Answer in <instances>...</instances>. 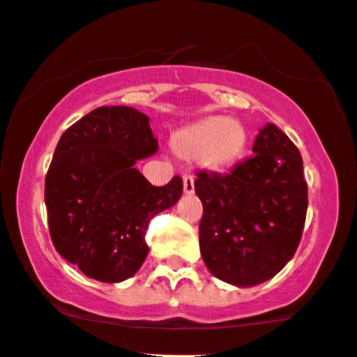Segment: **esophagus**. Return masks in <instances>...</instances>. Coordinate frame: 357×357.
I'll list each match as a JSON object with an SVG mask.
<instances>
[{
  "instance_id": "34e87169",
  "label": "esophagus",
  "mask_w": 357,
  "mask_h": 357,
  "mask_svg": "<svg viewBox=\"0 0 357 357\" xmlns=\"http://www.w3.org/2000/svg\"><path fill=\"white\" fill-rule=\"evenodd\" d=\"M183 190H185L186 195H192L195 192V183H193L192 176H185L183 178Z\"/></svg>"
}]
</instances>
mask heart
<instances>
[{"instance_id": "1", "label": "heart", "mask_w": 357, "mask_h": 357, "mask_svg": "<svg viewBox=\"0 0 357 357\" xmlns=\"http://www.w3.org/2000/svg\"><path fill=\"white\" fill-rule=\"evenodd\" d=\"M248 136L242 122L212 115L186 126L172 135L171 149L183 160H199L212 172L235 167L247 153Z\"/></svg>"}]
</instances>
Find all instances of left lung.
<instances>
[{"instance_id": "1", "label": "left lung", "mask_w": 357, "mask_h": 357, "mask_svg": "<svg viewBox=\"0 0 357 357\" xmlns=\"http://www.w3.org/2000/svg\"><path fill=\"white\" fill-rule=\"evenodd\" d=\"M252 152L231 172L200 171L195 179L200 254L215 278L236 287L268 282L285 268L307 212L302 157L289 136L266 124Z\"/></svg>"}]
</instances>
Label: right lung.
Returning <instances> with one entry per match:
<instances>
[{
  "label": "right lung",
  "mask_w": 357,
  "mask_h": 357,
  "mask_svg": "<svg viewBox=\"0 0 357 357\" xmlns=\"http://www.w3.org/2000/svg\"><path fill=\"white\" fill-rule=\"evenodd\" d=\"M149 122L131 107H98L63 132L53 153L45 179L50 235L88 278H131L149 254L150 219L183 195L179 176L152 186L135 167L158 149Z\"/></svg>",
  "instance_id": "obj_1"
}]
</instances>
